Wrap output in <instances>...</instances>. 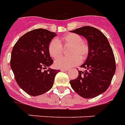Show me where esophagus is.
Listing matches in <instances>:
<instances>
[{"mask_svg":"<svg viewBox=\"0 0 125 125\" xmlns=\"http://www.w3.org/2000/svg\"><path fill=\"white\" fill-rule=\"evenodd\" d=\"M61 71H64V72H67V71H69V69H61Z\"/></svg>","mask_w":125,"mask_h":125,"instance_id":"34e87169","label":"esophagus"}]
</instances>
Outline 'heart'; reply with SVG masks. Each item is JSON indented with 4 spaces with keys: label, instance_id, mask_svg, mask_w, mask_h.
Returning <instances> with one entry per match:
<instances>
[{
    "label": "heart",
    "instance_id": "b5f03b06",
    "mask_svg": "<svg viewBox=\"0 0 125 125\" xmlns=\"http://www.w3.org/2000/svg\"><path fill=\"white\" fill-rule=\"evenodd\" d=\"M71 45L70 56H62L56 60L54 64L57 68L69 69L77 64L81 60L86 58L89 52V46L76 33H68L60 39H54L48 45V52L51 57L56 58L62 52V46Z\"/></svg>",
    "mask_w": 125,
    "mask_h": 125
}]
</instances>
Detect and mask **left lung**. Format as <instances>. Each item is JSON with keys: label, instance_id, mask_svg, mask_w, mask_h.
Wrapping results in <instances>:
<instances>
[{"label": "left lung", "instance_id": "left-lung-1", "mask_svg": "<svg viewBox=\"0 0 125 125\" xmlns=\"http://www.w3.org/2000/svg\"><path fill=\"white\" fill-rule=\"evenodd\" d=\"M71 32L86 39L89 52L86 61L79 71L77 78L70 81L73 89L82 98H93L106 91L116 71L113 51L106 36L95 27L77 28Z\"/></svg>", "mask_w": 125, "mask_h": 125}]
</instances>
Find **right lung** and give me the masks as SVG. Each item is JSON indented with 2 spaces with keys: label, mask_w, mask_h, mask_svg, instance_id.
Wrapping results in <instances>:
<instances>
[{
  "label": "right lung",
  "mask_w": 125,
  "mask_h": 125,
  "mask_svg": "<svg viewBox=\"0 0 125 125\" xmlns=\"http://www.w3.org/2000/svg\"><path fill=\"white\" fill-rule=\"evenodd\" d=\"M56 33L36 29L26 33L13 46L10 67L17 83L25 92L37 96L49 91L60 71L50 68L53 63L48 52ZM47 67L49 69L44 71Z\"/></svg>",
  "instance_id": "obj_1"
}]
</instances>
